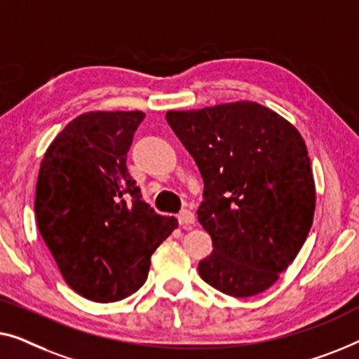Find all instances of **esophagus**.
Returning <instances> with one entry per match:
<instances>
[{"label":"esophagus","instance_id":"1","mask_svg":"<svg viewBox=\"0 0 359 359\" xmlns=\"http://www.w3.org/2000/svg\"><path fill=\"white\" fill-rule=\"evenodd\" d=\"M177 221H179V224L182 226V228H190V226L195 223V216L190 210H182L180 213L177 215Z\"/></svg>","mask_w":359,"mask_h":359}]
</instances>
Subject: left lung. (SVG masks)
<instances>
[{
  "mask_svg": "<svg viewBox=\"0 0 359 359\" xmlns=\"http://www.w3.org/2000/svg\"><path fill=\"white\" fill-rule=\"evenodd\" d=\"M165 118L205 184L196 215L213 252L198 264L201 280L234 297L269 290L314 221L316 184L301 133L250 100L169 110Z\"/></svg>",
  "mask_w": 359,
  "mask_h": 359,
  "instance_id": "obj_1",
  "label": "left lung"
}]
</instances>
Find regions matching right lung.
I'll return each instance as SVG.
<instances>
[{"mask_svg":"<svg viewBox=\"0 0 359 359\" xmlns=\"http://www.w3.org/2000/svg\"><path fill=\"white\" fill-rule=\"evenodd\" d=\"M144 114L88 112L48 146L35 187V218L69 287L115 302L148 278L151 255L177 228L141 200L127 153Z\"/></svg>","mask_w":359,"mask_h":359,"instance_id":"obj_1","label":"right lung"}]
</instances>
